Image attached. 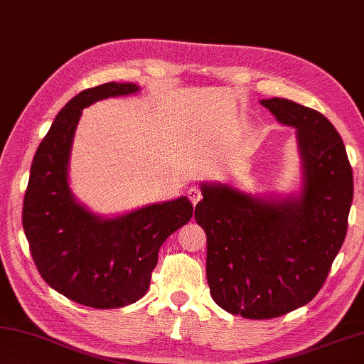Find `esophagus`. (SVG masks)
<instances>
[{
	"label": "esophagus",
	"mask_w": 364,
	"mask_h": 364,
	"mask_svg": "<svg viewBox=\"0 0 364 364\" xmlns=\"http://www.w3.org/2000/svg\"><path fill=\"white\" fill-rule=\"evenodd\" d=\"M188 197H189L191 203H193V205H197V202H199V200L202 199V193H200L199 189L191 188V189L188 191Z\"/></svg>",
	"instance_id": "esophagus-1"
}]
</instances>
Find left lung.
I'll list each match as a JSON object with an SVG mask.
<instances>
[{"instance_id": "1", "label": "left lung", "mask_w": 364, "mask_h": 364, "mask_svg": "<svg viewBox=\"0 0 364 364\" xmlns=\"http://www.w3.org/2000/svg\"><path fill=\"white\" fill-rule=\"evenodd\" d=\"M261 103L297 130L301 197L267 202L226 184H202L194 215L207 234L211 297L251 320L275 318L314 299L346 239L353 200L352 165L334 125L285 98Z\"/></svg>"}]
</instances>
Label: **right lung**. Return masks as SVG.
I'll return each instance as SVG.
<instances>
[{
  "mask_svg": "<svg viewBox=\"0 0 364 364\" xmlns=\"http://www.w3.org/2000/svg\"><path fill=\"white\" fill-rule=\"evenodd\" d=\"M136 90L135 84L107 82L71 98L39 143L23 197L22 224L38 272L55 291L94 309L141 299L161 245L193 216L188 197H180L102 220L70 193L68 157L82 108Z\"/></svg>",
  "mask_w": 364,
  "mask_h": 364,
  "instance_id": "right-lung-1",
  "label": "right lung"
}]
</instances>
